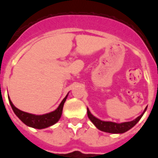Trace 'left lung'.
<instances>
[{"instance_id": "obj_1", "label": "left lung", "mask_w": 158, "mask_h": 158, "mask_svg": "<svg viewBox=\"0 0 158 158\" xmlns=\"http://www.w3.org/2000/svg\"><path fill=\"white\" fill-rule=\"evenodd\" d=\"M146 107L144 111L142 113V115H139V117H137L135 119L130 122H124L118 123L111 122V121H103L100 118H96L94 115L90 112L89 109L87 107V113L88 117L91 120V122L94 124L96 127L99 129L100 131H104V132H107V133H111V134H123L129 131L130 129L135 127L137 124V123L139 122L142 117V115H144V113L146 111Z\"/></svg>"}]
</instances>
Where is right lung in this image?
Wrapping results in <instances>:
<instances>
[{"label": "right lung", "mask_w": 158, "mask_h": 158, "mask_svg": "<svg viewBox=\"0 0 158 158\" xmlns=\"http://www.w3.org/2000/svg\"><path fill=\"white\" fill-rule=\"evenodd\" d=\"M68 95H69V93L62 100L56 110H54L51 112L47 113V114H43V115H35V114L25 112V111L18 109L17 107L14 106L9 96H8V100H9V104H10L14 113L25 125H27V127H30L35 128V129H44V128L52 126L59 120L62 116L63 106Z\"/></svg>", "instance_id": "right-lung-1"}]
</instances>
